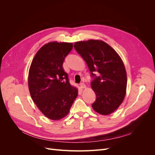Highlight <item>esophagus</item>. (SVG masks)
Here are the masks:
<instances>
[{
    "label": "esophagus",
    "instance_id": "34e87169",
    "mask_svg": "<svg viewBox=\"0 0 155 155\" xmlns=\"http://www.w3.org/2000/svg\"><path fill=\"white\" fill-rule=\"evenodd\" d=\"M80 87L81 88H86V85H85V83H80Z\"/></svg>",
    "mask_w": 155,
    "mask_h": 155
}]
</instances>
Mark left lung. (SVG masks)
<instances>
[{
	"label": "left lung",
	"instance_id": "left-lung-1",
	"mask_svg": "<svg viewBox=\"0 0 155 155\" xmlns=\"http://www.w3.org/2000/svg\"><path fill=\"white\" fill-rule=\"evenodd\" d=\"M74 46L86 61L93 78L91 87L96 95L93 109L102 115L111 114L123 102L126 94L127 80L122 60L102 41H79Z\"/></svg>",
	"mask_w": 155,
	"mask_h": 155
}]
</instances>
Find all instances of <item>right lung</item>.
Wrapping results in <instances>:
<instances>
[{
    "instance_id": "obj_1",
    "label": "right lung",
    "mask_w": 155,
    "mask_h": 155,
    "mask_svg": "<svg viewBox=\"0 0 155 155\" xmlns=\"http://www.w3.org/2000/svg\"><path fill=\"white\" fill-rule=\"evenodd\" d=\"M72 43L51 42L39 49L29 70L28 88L31 97L45 116L52 120L66 116L78 91L70 84L64 71V58Z\"/></svg>"
}]
</instances>
